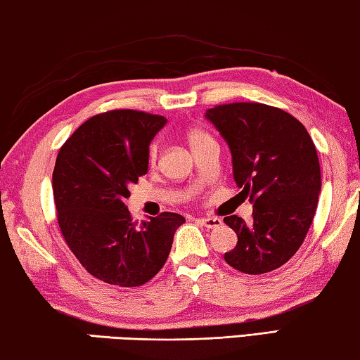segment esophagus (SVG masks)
I'll list each match as a JSON object with an SVG mask.
<instances>
[{"label": "esophagus", "instance_id": "esophagus-1", "mask_svg": "<svg viewBox=\"0 0 360 360\" xmlns=\"http://www.w3.org/2000/svg\"><path fill=\"white\" fill-rule=\"evenodd\" d=\"M198 222H202V224L207 227V229H216V227L222 226V221L219 218H202V219H197Z\"/></svg>", "mask_w": 360, "mask_h": 360}]
</instances>
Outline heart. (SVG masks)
Instances as JSON below:
<instances>
[{
	"mask_svg": "<svg viewBox=\"0 0 360 360\" xmlns=\"http://www.w3.org/2000/svg\"><path fill=\"white\" fill-rule=\"evenodd\" d=\"M187 141H189V146L192 147V150L198 149V147H202L207 144V142L213 141L210 138V136L205 133L202 129H191L189 133H187ZM157 157V146H152L150 147V158L153 160Z\"/></svg>",
	"mask_w": 360,
	"mask_h": 360,
	"instance_id": "b5f03b06",
	"label": "heart"
}]
</instances>
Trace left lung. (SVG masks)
<instances>
[{
	"mask_svg": "<svg viewBox=\"0 0 360 360\" xmlns=\"http://www.w3.org/2000/svg\"><path fill=\"white\" fill-rule=\"evenodd\" d=\"M205 118L218 129L232 155L236 184L253 205V221L237 214L224 222L237 233L224 255L233 269L266 274L298 252L321 195L316 146L298 120L256 102L208 108Z\"/></svg>",
	"mask_w": 360,
	"mask_h": 360,
	"instance_id": "obj_1",
	"label": "left lung"
}]
</instances>
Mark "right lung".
Here are the masks:
<instances>
[{
  "mask_svg": "<svg viewBox=\"0 0 360 360\" xmlns=\"http://www.w3.org/2000/svg\"><path fill=\"white\" fill-rule=\"evenodd\" d=\"M168 120L112 110L84 122L60 147L53 191L62 236L82 266L120 287L149 282L168 259L174 232L186 222L162 213L131 221L128 187L149 168V147Z\"/></svg>",
  "mask_w": 360,
  "mask_h": 360,
  "instance_id": "add662e5",
  "label": "right lung"
}]
</instances>
